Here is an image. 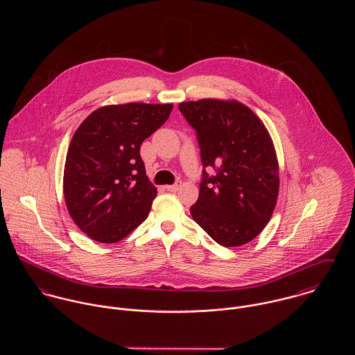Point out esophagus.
I'll return each instance as SVG.
<instances>
[{"instance_id":"esophagus-1","label":"esophagus","mask_w":355,"mask_h":355,"mask_svg":"<svg viewBox=\"0 0 355 355\" xmlns=\"http://www.w3.org/2000/svg\"><path fill=\"white\" fill-rule=\"evenodd\" d=\"M180 189V183H175V184H171V186H165V190L166 191H171V193H175Z\"/></svg>"}]
</instances>
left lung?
<instances>
[{
  "mask_svg": "<svg viewBox=\"0 0 355 355\" xmlns=\"http://www.w3.org/2000/svg\"><path fill=\"white\" fill-rule=\"evenodd\" d=\"M201 150L200 197L193 218L218 245L235 248L268 224L279 194V165L272 139L252 109L236 101L182 102ZM216 173L209 175L205 169Z\"/></svg>",
  "mask_w": 355,
  "mask_h": 355,
  "instance_id": "1",
  "label": "left lung"
}]
</instances>
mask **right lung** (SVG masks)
Wrapping results in <instances>:
<instances>
[{
    "mask_svg": "<svg viewBox=\"0 0 355 355\" xmlns=\"http://www.w3.org/2000/svg\"><path fill=\"white\" fill-rule=\"evenodd\" d=\"M171 110V103L102 106L75 131L64 198L75 224L92 239L119 242L146 220L157 189L146 176L141 145Z\"/></svg>",
    "mask_w": 355,
    "mask_h": 355,
    "instance_id": "obj_1",
    "label": "right lung"
}]
</instances>
